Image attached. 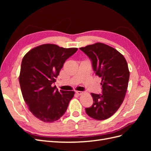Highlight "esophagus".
<instances>
[{
  "label": "esophagus",
  "instance_id": "34e87169",
  "mask_svg": "<svg viewBox=\"0 0 151 151\" xmlns=\"http://www.w3.org/2000/svg\"><path fill=\"white\" fill-rule=\"evenodd\" d=\"M76 93H77V94H78V95H81V94H83L84 93V92H83V91H76Z\"/></svg>",
  "mask_w": 151,
  "mask_h": 151
}]
</instances>
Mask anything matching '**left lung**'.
<instances>
[{
  "instance_id": "8db88e82",
  "label": "left lung",
  "mask_w": 151,
  "mask_h": 151,
  "mask_svg": "<svg viewBox=\"0 0 151 151\" xmlns=\"http://www.w3.org/2000/svg\"><path fill=\"white\" fill-rule=\"evenodd\" d=\"M80 50L89 57L96 75L101 78L102 94L91 93L93 104L86 112L95 120H106L115 113L125 97L130 77L127 62L116 49L102 43Z\"/></svg>"
}]
</instances>
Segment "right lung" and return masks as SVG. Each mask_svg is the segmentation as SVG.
<instances>
[{
    "instance_id": "obj_1",
    "label": "right lung",
    "mask_w": 151,
    "mask_h": 151,
    "mask_svg": "<svg viewBox=\"0 0 151 151\" xmlns=\"http://www.w3.org/2000/svg\"><path fill=\"white\" fill-rule=\"evenodd\" d=\"M77 50L43 44L22 58L19 77L22 97L29 110L41 121L52 123L60 119L74 97V91L59 92L52 84L65 60Z\"/></svg>"
}]
</instances>
